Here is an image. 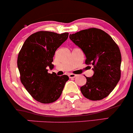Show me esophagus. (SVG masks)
<instances>
[{
    "instance_id": "obj_1",
    "label": "esophagus",
    "mask_w": 133,
    "mask_h": 133,
    "mask_svg": "<svg viewBox=\"0 0 133 133\" xmlns=\"http://www.w3.org/2000/svg\"><path fill=\"white\" fill-rule=\"evenodd\" d=\"M76 76H77V75H76V74H69V77H70V78H74V77H76Z\"/></svg>"
}]
</instances>
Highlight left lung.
Segmentation results:
<instances>
[{
    "label": "left lung",
    "mask_w": 133,
    "mask_h": 133,
    "mask_svg": "<svg viewBox=\"0 0 133 133\" xmlns=\"http://www.w3.org/2000/svg\"><path fill=\"white\" fill-rule=\"evenodd\" d=\"M70 39L84 52L85 63L93 65V76L86 77L82 93L91 101L107 97L121 79L122 57L118 45L107 32L95 28L70 34Z\"/></svg>",
    "instance_id": "1"
}]
</instances>
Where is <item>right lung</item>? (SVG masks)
I'll return each mask as SVG.
<instances>
[{"mask_svg": "<svg viewBox=\"0 0 133 133\" xmlns=\"http://www.w3.org/2000/svg\"><path fill=\"white\" fill-rule=\"evenodd\" d=\"M68 33L57 34L50 31L36 32L25 41L17 58L21 81L31 96L42 103H50L59 99L67 75L57 76L52 70L56 50L68 39Z\"/></svg>", "mask_w": 133, "mask_h": 133, "instance_id": "1", "label": "right lung"}]
</instances>
